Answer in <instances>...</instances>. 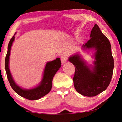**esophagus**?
<instances>
[{
    "mask_svg": "<svg viewBox=\"0 0 122 122\" xmlns=\"http://www.w3.org/2000/svg\"><path fill=\"white\" fill-rule=\"evenodd\" d=\"M67 60V57L66 56V55H61V61L62 63L65 64Z\"/></svg>",
    "mask_w": 122,
    "mask_h": 122,
    "instance_id": "obj_1",
    "label": "esophagus"
}]
</instances>
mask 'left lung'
Segmentation results:
<instances>
[{
	"label": "left lung",
	"instance_id": "obj_1",
	"mask_svg": "<svg viewBox=\"0 0 122 122\" xmlns=\"http://www.w3.org/2000/svg\"><path fill=\"white\" fill-rule=\"evenodd\" d=\"M91 38L83 44V50L94 49V66L91 70L80 55H73L68 60L75 67L73 78L74 87L79 94L94 97L104 91L109 86L114 70V59L108 39L95 24L91 32Z\"/></svg>",
	"mask_w": 122,
	"mask_h": 122
}]
</instances>
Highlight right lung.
Returning a JSON list of instances; mask_svg holds the SVG:
<instances>
[{"instance_id": "add662e5", "label": "right lung", "mask_w": 122, "mask_h": 122, "mask_svg": "<svg viewBox=\"0 0 122 122\" xmlns=\"http://www.w3.org/2000/svg\"><path fill=\"white\" fill-rule=\"evenodd\" d=\"M16 34V33H15ZM10 40L8 45V51L6 56L5 67L7 74V76L9 83L13 90L20 96L30 100H38L45 96L51 90L52 86V81L53 77L61 67V62L60 58H56L54 60L48 62L46 63L45 69L44 71L43 77L39 85L36 87L29 90H25L21 88L15 83L10 74L9 69V59L11 47L15 39V35Z\"/></svg>"}]
</instances>
